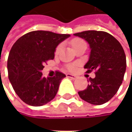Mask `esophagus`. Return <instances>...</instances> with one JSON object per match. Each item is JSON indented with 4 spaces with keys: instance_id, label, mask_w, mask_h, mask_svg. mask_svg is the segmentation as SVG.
<instances>
[{
    "instance_id": "obj_1",
    "label": "esophagus",
    "mask_w": 132,
    "mask_h": 132,
    "mask_svg": "<svg viewBox=\"0 0 132 132\" xmlns=\"http://www.w3.org/2000/svg\"><path fill=\"white\" fill-rule=\"evenodd\" d=\"M67 77H68V78H70L71 79H76L78 77L76 76V75H73V74H70V73H68L67 74Z\"/></svg>"
}]
</instances>
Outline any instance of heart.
<instances>
[{"label": "heart", "instance_id": "obj_1", "mask_svg": "<svg viewBox=\"0 0 132 132\" xmlns=\"http://www.w3.org/2000/svg\"><path fill=\"white\" fill-rule=\"evenodd\" d=\"M83 43H84L82 39H79V38L73 39L71 41V45H72V47H73V48H76V46H78V45H81V44H83ZM60 48H61V46H60V45L56 48V53H59V51H60ZM68 69L70 70H71V71H73L74 70L76 69V67H75L74 65H70V66H68Z\"/></svg>", "mask_w": 132, "mask_h": 132}]
</instances>
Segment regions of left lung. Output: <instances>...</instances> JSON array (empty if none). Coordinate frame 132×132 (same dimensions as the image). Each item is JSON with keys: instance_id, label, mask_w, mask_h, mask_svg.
<instances>
[{"instance_id": "8db88e82", "label": "left lung", "mask_w": 132, "mask_h": 132, "mask_svg": "<svg viewBox=\"0 0 132 132\" xmlns=\"http://www.w3.org/2000/svg\"><path fill=\"white\" fill-rule=\"evenodd\" d=\"M88 43L90 54L84 68L87 73L95 70L87 89L79 91L80 98L89 104L101 105L112 98L123 80L126 59L123 48L113 36L105 31H86L74 34Z\"/></svg>"}]
</instances>
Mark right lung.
Here are the masks:
<instances>
[{
  "label": "right lung",
  "mask_w": 132,
  "mask_h": 132,
  "mask_svg": "<svg viewBox=\"0 0 132 132\" xmlns=\"http://www.w3.org/2000/svg\"><path fill=\"white\" fill-rule=\"evenodd\" d=\"M70 37V34L34 31L24 34L13 45L7 62L9 79L23 102L40 106L55 98L66 76L56 72L55 76L45 78L42 70L44 64L54 59L59 44Z\"/></svg>",
  "instance_id": "1"
}]
</instances>
